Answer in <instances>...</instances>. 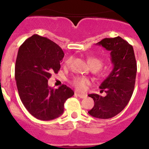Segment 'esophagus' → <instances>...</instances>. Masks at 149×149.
Segmentation results:
<instances>
[{
	"label": "esophagus",
	"instance_id": "esophagus-1",
	"mask_svg": "<svg viewBox=\"0 0 149 149\" xmlns=\"http://www.w3.org/2000/svg\"><path fill=\"white\" fill-rule=\"evenodd\" d=\"M75 95H76L81 97V98H86L87 97V95L84 94V93H81L80 92H78V91H75Z\"/></svg>",
	"mask_w": 149,
	"mask_h": 149
}]
</instances>
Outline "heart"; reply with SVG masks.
I'll use <instances>...</instances> for the list:
<instances>
[{
	"instance_id": "obj_1",
	"label": "heart",
	"mask_w": 149,
	"mask_h": 149,
	"mask_svg": "<svg viewBox=\"0 0 149 149\" xmlns=\"http://www.w3.org/2000/svg\"><path fill=\"white\" fill-rule=\"evenodd\" d=\"M73 61V57L70 56L65 61V65L68 66L71 64V63ZM88 62L89 65L92 67H95L97 70L100 69L103 65V61L100 58H96V57H91L88 59ZM73 86H75L79 91H84L86 88V86L90 83L89 80L88 78L84 77H76L72 81Z\"/></svg>"
}]
</instances>
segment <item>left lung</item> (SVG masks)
Masks as SVG:
<instances>
[{"instance_id":"obj_1","label":"left lung","mask_w":149,"mask_h":149,"mask_svg":"<svg viewBox=\"0 0 149 149\" xmlns=\"http://www.w3.org/2000/svg\"><path fill=\"white\" fill-rule=\"evenodd\" d=\"M96 45L110 52L113 69L101 83L105 97L89 94L94 106L88 113L99 119H109L118 114L128 104L134 88L137 66L133 47L120 37L104 38Z\"/></svg>"}]
</instances>
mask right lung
Segmentation results:
<instances>
[{"mask_svg": "<svg viewBox=\"0 0 149 149\" xmlns=\"http://www.w3.org/2000/svg\"><path fill=\"white\" fill-rule=\"evenodd\" d=\"M64 53L52 40L34 35L19 47L15 78L22 104L32 116L40 120L56 119L63 112L64 102L74 92L62 85L49 87L48 80L61 68Z\"/></svg>", "mask_w": 149, "mask_h": 149, "instance_id": "obj_1", "label": "right lung"}]
</instances>
